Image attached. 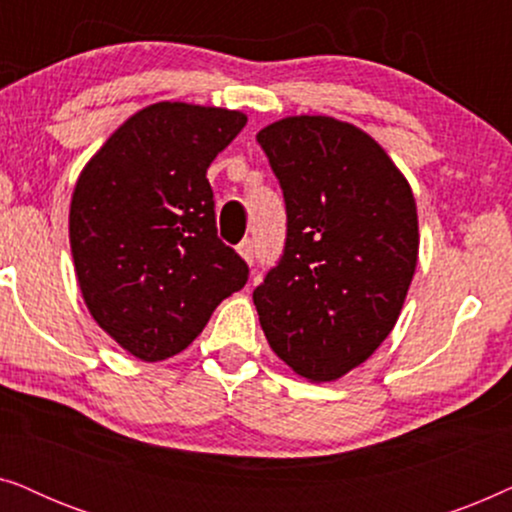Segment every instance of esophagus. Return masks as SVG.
I'll return each instance as SVG.
<instances>
[{
  "label": "esophagus",
  "instance_id": "obj_1",
  "mask_svg": "<svg viewBox=\"0 0 512 512\" xmlns=\"http://www.w3.org/2000/svg\"><path fill=\"white\" fill-rule=\"evenodd\" d=\"M237 254H240L249 265L254 263V242L242 240L240 244H237Z\"/></svg>",
  "mask_w": 512,
  "mask_h": 512
}]
</instances>
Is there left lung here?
Segmentation results:
<instances>
[{
	"label": "left lung",
	"instance_id": "left-lung-1",
	"mask_svg": "<svg viewBox=\"0 0 512 512\" xmlns=\"http://www.w3.org/2000/svg\"><path fill=\"white\" fill-rule=\"evenodd\" d=\"M286 202V244L254 291L268 345L293 373L333 382L382 345L419 254L417 202L368 132L286 116L258 132Z\"/></svg>",
	"mask_w": 512,
	"mask_h": 512
}]
</instances>
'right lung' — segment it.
I'll use <instances>...</instances> for the list:
<instances>
[{"label":"right lung","instance_id":"obj_1","mask_svg":"<svg viewBox=\"0 0 512 512\" xmlns=\"http://www.w3.org/2000/svg\"><path fill=\"white\" fill-rule=\"evenodd\" d=\"M247 114L156 102L132 114L76 179L69 247L90 317L125 352L165 361L202 333L249 268L216 237L212 160Z\"/></svg>","mask_w":512,"mask_h":512}]
</instances>
